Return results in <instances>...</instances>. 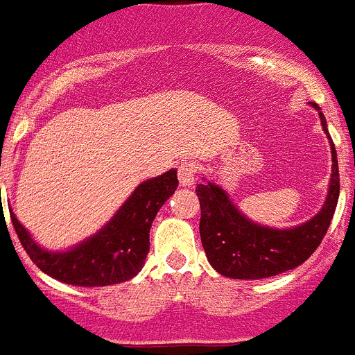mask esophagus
<instances>
[{
    "instance_id": "34e87169",
    "label": "esophagus",
    "mask_w": 355,
    "mask_h": 355,
    "mask_svg": "<svg viewBox=\"0 0 355 355\" xmlns=\"http://www.w3.org/2000/svg\"><path fill=\"white\" fill-rule=\"evenodd\" d=\"M197 172H195V165L191 162H183L178 168V178H180L181 187H193L195 180H197Z\"/></svg>"
}]
</instances>
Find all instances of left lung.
I'll list each match as a JSON object with an SVG mask.
<instances>
[{"instance_id": "1", "label": "left lung", "mask_w": 355, "mask_h": 355, "mask_svg": "<svg viewBox=\"0 0 355 355\" xmlns=\"http://www.w3.org/2000/svg\"><path fill=\"white\" fill-rule=\"evenodd\" d=\"M311 107L318 112L322 130L329 139L333 167L324 206L308 222L288 229L262 225L250 220L213 180L204 178V183L197 184L200 239L209 264L220 275L234 279H262L282 275L303 264L326 236L340 195V174L326 118L317 103H311Z\"/></svg>"}]
</instances>
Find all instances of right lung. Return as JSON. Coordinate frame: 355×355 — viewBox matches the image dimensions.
Here are the masks:
<instances>
[{
    "label": "right lung",
    "instance_id": "obj_1",
    "mask_svg": "<svg viewBox=\"0 0 355 355\" xmlns=\"http://www.w3.org/2000/svg\"><path fill=\"white\" fill-rule=\"evenodd\" d=\"M175 188V168L142 181L102 229L56 252L38 245L12 209L10 216L26 253L45 275L76 287H107L139 275L149 253L153 220Z\"/></svg>",
    "mask_w": 355,
    "mask_h": 355
}]
</instances>
